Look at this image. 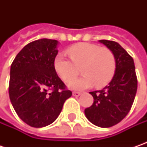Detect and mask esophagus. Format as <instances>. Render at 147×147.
Here are the masks:
<instances>
[{
	"mask_svg": "<svg viewBox=\"0 0 147 147\" xmlns=\"http://www.w3.org/2000/svg\"><path fill=\"white\" fill-rule=\"evenodd\" d=\"M81 95L80 92H73V96H79Z\"/></svg>",
	"mask_w": 147,
	"mask_h": 147,
	"instance_id": "esophagus-1",
	"label": "esophagus"
}]
</instances>
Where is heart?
Listing matches in <instances>:
<instances>
[{"label": "heart", "instance_id": "obj_1", "mask_svg": "<svg viewBox=\"0 0 147 147\" xmlns=\"http://www.w3.org/2000/svg\"><path fill=\"white\" fill-rule=\"evenodd\" d=\"M70 59L58 54L54 59V67L65 81L74 78L82 69L83 76L69 82L74 89H86L92 85L102 88L111 81L116 70L115 56L108 48L87 42L77 43L67 49Z\"/></svg>", "mask_w": 147, "mask_h": 147}]
</instances>
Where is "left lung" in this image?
Wrapping results in <instances>:
<instances>
[{
    "label": "left lung",
    "mask_w": 147,
    "mask_h": 147,
    "mask_svg": "<svg viewBox=\"0 0 147 147\" xmlns=\"http://www.w3.org/2000/svg\"><path fill=\"white\" fill-rule=\"evenodd\" d=\"M114 53L116 70L108 86L102 90L91 92L93 104L84 112L89 121L101 127L119 123L128 114L138 89V78L133 57L114 41L100 40Z\"/></svg>",
    "instance_id": "left-lung-1"
}]
</instances>
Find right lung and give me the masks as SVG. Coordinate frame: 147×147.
<instances>
[{"instance_id":"right-lung-1","label":"right lung","mask_w":147,"mask_h":147,"mask_svg":"<svg viewBox=\"0 0 147 147\" xmlns=\"http://www.w3.org/2000/svg\"><path fill=\"white\" fill-rule=\"evenodd\" d=\"M56 40L42 38L26 45L10 67L9 95L20 119L33 127L52 123L72 96L54 67Z\"/></svg>"}]
</instances>
